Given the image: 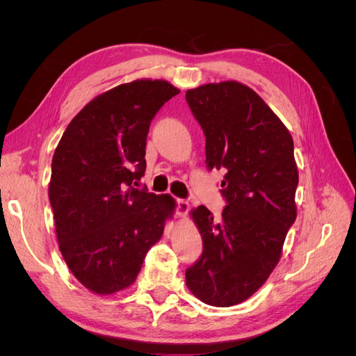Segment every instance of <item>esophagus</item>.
<instances>
[{
	"instance_id": "obj_1",
	"label": "esophagus",
	"mask_w": 356,
	"mask_h": 356,
	"mask_svg": "<svg viewBox=\"0 0 356 356\" xmlns=\"http://www.w3.org/2000/svg\"><path fill=\"white\" fill-rule=\"evenodd\" d=\"M190 209V203L187 200H177V215L181 218H186Z\"/></svg>"
}]
</instances>
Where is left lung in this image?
<instances>
[{
  "mask_svg": "<svg viewBox=\"0 0 356 356\" xmlns=\"http://www.w3.org/2000/svg\"><path fill=\"white\" fill-rule=\"evenodd\" d=\"M207 136L209 169H224L221 218L191 209L203 241L199 261L187 268L193 296L217 307L239 305L260 289L281 260L297 218L298 170L286 126L251 88L208 83L186 92Z\"/></svg>",
  "mask_w": 356,
  "mask_h": 356,
  "instance_id": "8db88e82",
  "label": "left lung"
}]
</instances>
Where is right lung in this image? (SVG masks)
<instances>
[{"label": "right lung", "instance_id": "obj_1", "mask_svg": "<svg viewBox=\"0 0 356 356\" xmlns=\"http://www.w3.org/2000/svg\"><path fill=\"white\" fill-rule=\"evenodd\" d=\"M166 80L138 79L93 98L63 132L51 160L49 199L60 254L90 293L131 286L177 202L138 190L149 123L172 96Z\"/></svg>", "mask_w": 356, "mask_h": 356}]
</instances>
